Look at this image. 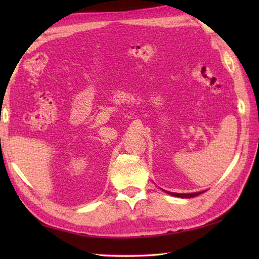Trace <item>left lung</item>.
Returning <instances> with one entry per match:
<instances>
[{
  "label": "left lung",
  "instance_id": "8db88e82",
  "mask_svg": "<svg viewBox=\"0 0 259 259\" xmlns=\"http://www.w3.org/2000/svg\"><path fill=\"white\" fill-rule=\"evenodd\" d=\"M166 194L168 195H171V196H175V197H179V198H192V197H196L198 195H200L202 191H199V192H192V194H177V192H170V191H166L163 190Z\"/></svg>",
  "mask_w": 259,
  "mask_h": 259
}]
</instances>
